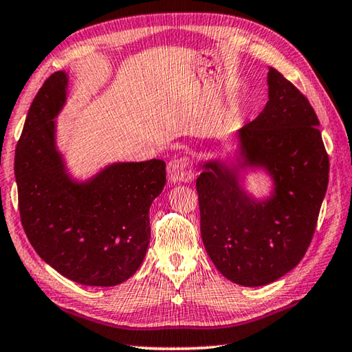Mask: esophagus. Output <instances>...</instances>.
I'll return each instance as SVG.
<instances>
[{
  "label": "esophagus",
  "mask_w": 352,
  "mask_h": 352,
  "mask_svg": "<svg viewBox=\"0 0 352 352\" xmlns=\"http://www.w3.org/2000/svg\"><path fill=\"white\" fill-rule=\"evenodd\" d=\"M168 178L172 183H184L194 178V168L189 158H174L168 163Z\"/></svg>",
  "instance_id": "1"
}]
</instances>
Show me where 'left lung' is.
<instances>
[{
    "label": "left lung",
    "mask_w": 352,
    "mask_h": 352,
    "mask_svg": "<svg viewBox=\"0 0 352 352\" xmlns=\"http://www.w3.org/2000/svg\"><path fill=\"white\" fill-rule=\"evenodd\" d=\"M268 102L236 131L235 162L210 158L197 178L199 224L212 263L235 284H272L300 263L328 188L329 160L308 99L268 68ZM249 170L272 178L271 197L243 189Z\"/></svg>",
    "instance_id": "8db88e82"
}]
</instances>
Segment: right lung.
I'll list each match as a JSON object with an SVG mask.
<instances>
[{"mask_svg":"<svg viewBox=\"0 0 352 352\" xmlns=\"http://www.w3.org/2000/svg\"><path fill=\"white\" fill-rule=\"evenodd\" d=\"M68 74L56 72L33 99L16 144L19 215L30 244L62 276L114 287L139 270L146 254L149 208L166 184V163L117 162L79 182L56 144V117Z\"/></svg>","mask_w":352,"mask_h":352,"instance_id":"right-lung-1","label":"right lung"}]
</instances>
